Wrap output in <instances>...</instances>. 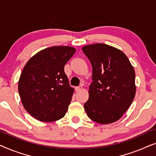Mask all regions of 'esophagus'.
Listing matches in <instances>:
<instances>
[{
  "label": "esophagus",
  "instance_id": "1",
  "mask_svg": "<svg viewBox=\"0 0 156 156\" xmlns=\"http://www.w3.org/2000/svg\"><path fill=\"white\" fill-rule=\"evenodd\" d=\"M75 89H76V91H81L82 89V85H80V86L76 87V88H75Z\"/></svg>",
  "mask_w": 156,
  "mask_h": 156
}]
</instances>
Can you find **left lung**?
<instances>
[{"mask_svg": "<svg viewBox=\"0 0 156 156\" xmlns=\"http://www.w3.org/2000/svg\"><path fill=\"white\" fill-rule=\"evenodd\" d=\"M92 66V82L84 109L91 120L101 124L118 121L136 95L135 71L122 51L106 44L82 48Z\"/></svg>", "mask_w": 156, "mask_h": 156, "instance_id": "left-lung-1", "label": "left lung"}]
</instances>
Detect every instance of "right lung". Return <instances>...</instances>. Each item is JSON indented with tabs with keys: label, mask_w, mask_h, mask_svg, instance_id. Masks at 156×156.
Segmentation results:
<instances>
[{
	"label": "right lung",
	"mask_w": 156,
	"mask_h": 156,
	"mask_svg": "<svg viewBox=\"0 0 156 156\" xmlns=\"http://www.w3.org/2000/svg\"><path fill=\"white\" fill-rule=\"evenodd\" d=\"M76 49L54 46L44 49L27 61L18 82L25 110L40 121L51 122L65 116L74 89L64 71Z\"/></svg>",
	"instance_id": "right-lung-1"
}]
</instances>
